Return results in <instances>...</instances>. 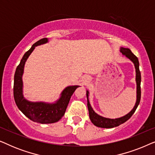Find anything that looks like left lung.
Instances as JSON below:
<instances>
[{"label": "left lung", "instance_id": "left-lung-1", "mask_svg": "<svg viewBox=\"0 0 155 155\" xmlns=\"http://www.w3.org/2000/svg\"><path fill=\"white\" fill-rule=\"evenodd\" d=\"M120 52L124 55H126L127 58H128L133 63H134L135 67V71H136V82H137V101L135 104V106L133 108L132 111L130 113H128L127 115L123 116L119 118H115V119H111V118H107L102 116L98 115L93 111L92 107H91L90 101L88 99V91H87V107L89 111V115L92 124L97 127L104 128H111L114 127H116L120 126V124H124L128 120L133 114L135 113L137 106L139 105L140 101L141 98V90H140V82H141V74L139 69V61L138 58L135 56L134 54L131 52V51L129 48H120Z\"/></svg>", "mask_w": 155, "mask_h": 155}]
</instances>
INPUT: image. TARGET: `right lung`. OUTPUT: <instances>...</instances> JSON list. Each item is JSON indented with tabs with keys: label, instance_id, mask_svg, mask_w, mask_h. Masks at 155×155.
Listing matches in <instances>:
<instances>
[{
	"label": "right lung",
	"instance_id": "add662e5",
	"mask_svg": "<svg viewBox=\"0 0 155 155\" xmlns=\"http://www.w3.org/2000/svg\"><path fill=\"white\" fill-rule=\"evenodd\" d=\"M47 41V38H43L33 44L30 49L25 53L21 59L14 76L13 95L16 105L27 118L39 124H53L60 120L65 114L72 94L76 89L80 87L78 85L68 87L61 93V97L58 101L55 104H50L43 102H30L23 97L22 75L24 71L25 63L31 53L35 49V46L46 43Z\"/></svg>",
	"mask_w": 155,
	"mask_h": 155
}]
</instances>
